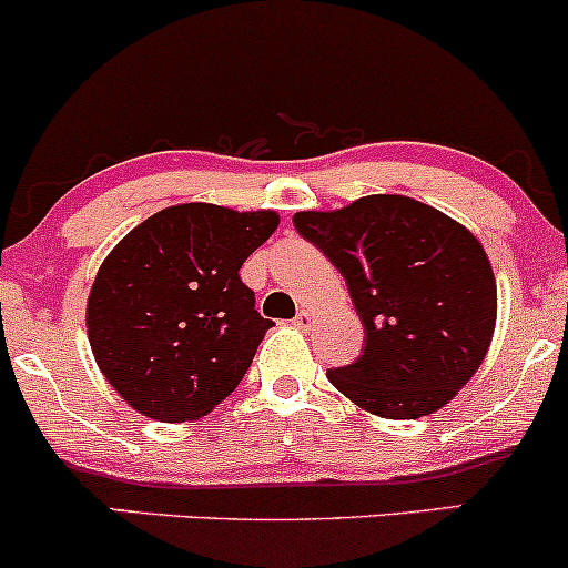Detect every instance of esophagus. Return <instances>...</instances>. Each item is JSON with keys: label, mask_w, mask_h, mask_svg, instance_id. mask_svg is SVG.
Segmentation results:
<instances>
[{"label": "esophagus", "mask_w": 568, "mask_h": 568, "mask_svg": "<svg viewBox=\"0 0 568 568\" xmlns=\"http://www.w3.org/2000/svg\"><path fill=\"white\" fill-rule=\"evenodd\" d=\"M311 322H314V316H311V311H305V308L297 311V316H295V327L305 329V327H308Z\"/></svg>", "instance_id": "1"}]
</instances>
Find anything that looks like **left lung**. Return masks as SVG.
Wrapping results in <instances>:
<instances>
[{"label": "left lung", "mask_w": 568, "mask_h": 568, "mask_svg": "<svg viewBox=\"0 0 568 568\" xmlns=\"http://www.w3.org/2000/svg\"><path fill=\"white\" fill-rule=\"evenodd\" d=\"M292 222L341 271L365 324L359 359L327 369L329 384L381 418L448 405L483 365L496 327V278L480 241L407 195H365Z\"/></svg>", "instance_id": "left-lung-1"}]
</instances>
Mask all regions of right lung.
<instances>
[{
    "mask_svg": "<svg viewBox=\"0 0 568 568\" xmlns=\"http://www.w3.org/2000/svg\"><path fill=\"white\" fill-rule=\"evenodd\" d=\"M276 227L267 209L180 203L106 254L88 295V341L133 410L195 422L241 384L273 322L257 314L239 271Z\"/></svg>",
    "mask_w": 568,
    "mask_h": 568,
    "instance_id": "obj_1",
    "label": "right lung"
}]
</instances>
